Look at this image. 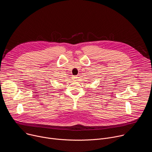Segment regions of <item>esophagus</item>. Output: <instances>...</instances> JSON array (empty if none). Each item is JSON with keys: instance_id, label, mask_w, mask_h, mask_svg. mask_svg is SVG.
<instances>
[{"instance_id": "34e87169", "label": "esophagus", "mask_w": 152, "mask_h": 152, "mask_svg": "<svg viewBox=\"0 0 152 152\" xmlns=\"http://www.w3.org/2000/svg\"><path fill=\"white\" fill-rule=\"evenodd\" d=\"M73 80H74L75 81H76V80H77V76H73Z\"/></svg>"}]
</instances>
